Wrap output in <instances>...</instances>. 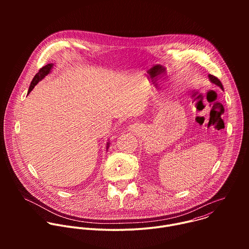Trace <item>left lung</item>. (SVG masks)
Segmentation results:
<instances>
[{
  "label": "left lung",
  "instance_id": "left-lung-1",
  "mask_svg": "<svg viewBox=\"0 0 249 249\" xmlns=\"http://www.w3.org/2000/svg\"><path fill=\"white\" fill-rule=\"evenodd\" d=\"M209 79H210V81L212 82V83H214L215 85H217V86H219L222 89H224V88H223V85H222V83H221V81L217 78V77H215V76H213V75H209Z\"/></svg>",
  "mask_w": 249,
  "mask_h": 249
}]
</instances>
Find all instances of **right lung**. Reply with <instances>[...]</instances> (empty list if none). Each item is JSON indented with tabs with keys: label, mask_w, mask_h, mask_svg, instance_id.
<instances>
[{
	"label": "right lung",
	"mask_w": 249,
	"mask_h": 249,
	"mask_svg": "<svg viewBox=\"0 0 249 249\" xmlns=\"http://www.w3.org/2000/svg\"><path fill=\"white\" fill-rule=\"evenodd\" d=\"M52 66H53V64H47L46 66L42 67V68L38 71V73L34 76V78H33L31 84H30V87H29V89H28V93L33 89V88H34L35 86L37 85V83H38L39 81H41L45 76H47V75L50 73V70H51ZM108 145H109V144H107V148H108Z\"/></svg>",
	"instance_id": "1"
}]
</instances>
